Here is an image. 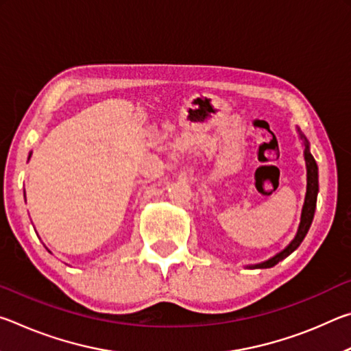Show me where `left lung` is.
Wrapping results in <instances>:
<instances>
[{
    "mask_svg": "<svg viewBox=\"0 0 351 351\" xmlns=\"http://www.w3.org/2000/svg\"><path fill=\"white\" fill-rule=\"evenodd\" d=\"M304 138V136H302ZM305 139V138H304ZM305 161H306V175H308V184H306V195H305V203L304 209H302V217H300V224L299 229H297V234L293 239V241L283 249L282 252H278L274 257L263 261V263L255 265L252 268H271V266L277 265L278 261L283 260L285 257L297 249L300 245L302 240L305 239V235L310 229L313 217H314V209H316V199H317V192H319V181H317V164L314 161L313 154L310 153V148H308V141L305 139Z\"/></svg>",
    "mask_w": 351,
    "mask_h": 351,
    "instance_id": "left-lung-1",
    "label": "left lung"
}]
</instances>
